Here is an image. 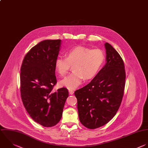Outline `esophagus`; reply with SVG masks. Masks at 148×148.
Wrapping results in <instances>:
<instances>
[{"label": "esophagus", "mask_w": 148, "mask_h": 148, "mask_svg": "<svg viewBox=\"0 0 148 148\" xmlns=\"http://www.w3.org/2000/svg\"><path fill=\"white\" fill-rule=\"evenodd\" d=\"M69 94H70V95H73V93H74V91H73V90H69Z\"/></svg>", "instance_id": "34e87169"}]
</instances>
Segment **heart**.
I'll use <instances>...</instances> for the list:
<instances>
[{
    "label": "heart",
    "mask_w": 148,
    "mask_h": 148,
    "mask_svg": "<svg viewBox=\"0 0 148 148\" xmlns=\"http://www.w3.org/2000/svg\"><path fill=\"white\" fill-rule=\"evenodd\" d=\"M105 61V55L99 49L76 46L69 49L65 57L59 56L54 62L56 72L65 76L73 65V72L60 82V85L69 90L77 88L83 80L93 78L99 71Z\"/></svg>",
    "instance_id": "heart-1"
}]
</instances>
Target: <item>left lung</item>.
I'll return each mask as SVG.
<instances>
[{
	"instance_id": "1",
	"label": "left lung",
	"mask_w": 148,
	"mask_h": 148,
	"mask_svg": "<svg viewBox=\"0 0 148 148\" xmlns=\"http://www.w3.org/2000/svg\"><path fill=\"white\" fill-rule=\"evenodd\" d=\"M106 64L94 78L75 92L81 123L89 129L108 123L117 112L124 94L125 72L117 51L105 43Z\"/></svg>"
}]
</instances>
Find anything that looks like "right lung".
<instances>
[{
  "label": "right lung",
  "instance_id": "add662e5",
  "mask_svg": "<svg viewBox=\"0 0 148 148\" xmlns=\"http://www.w3.org/2000/svg\"><path fill=\"white\" fill-rule=\"evenodd\" d=\"M61 40H45L25 55L21 67L20 91L24 106L31 117L50 127L61 120L69 93L62 87L52 91L57 83L54 62Z\"/></svg>",
  "mask_w": 148,
  "mask_h": 148
}]
</instances>
